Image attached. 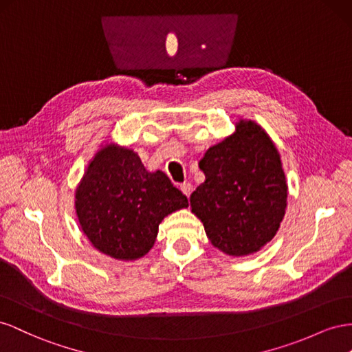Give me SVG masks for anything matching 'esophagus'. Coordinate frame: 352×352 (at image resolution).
<instances>
[{"label":"esophagus","mask_w":352,"mask_h":352,"mask_svg":"<svg viewBox=\"0 0 352 352\" xmlns=\"http://www.w3.org/2000/svg\"><path fill=\"white\" fill-rule=\"evenodd\" d=\"M179 188H182V192H183L187 197H190V195H192V192H193V186L190 184V183L182 184V186H179Z\"/></svg>","instance_id":"34e87169"}]
</instances>
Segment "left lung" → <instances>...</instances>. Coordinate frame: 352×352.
I'll list each match as a JSON object with an SVG mask.
<instances>
[{"label": "left lung", "instance_id": "left-lung-1", "mask_svg": "<svg viewBox=\"0 0 352 352\" xmlns=\"http://www.w3.org/2000/svg\"><path fill=\"white\" fill-rule=\"evenodd\" d=\"M233 134L206 150L205 182L190 196L192 212L221 252L256 254L277 234L287 206L280 153L265 129L239 119Z\"/></svg>", "mask_w": 352, "mask_h": 352}]
</instances>
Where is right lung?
<instances>
[{
    "label": "right lung",
    "mask_w": 352,
    "mask_h": 352,
    "mask_svg": "<svg viewBox=\"0 0 352 352\" xmlns=\"http://www.w3.org/2000/svg\"><path fill=\"white\" fill-rule=\"evenodd\" d=\"M188 206L162 170H147L133 148L102 144L75 190L79 226L98 252L118 261L143 258L159 224Z\"/></svg>",
    "instance_id": "1"
}]
</instances>
